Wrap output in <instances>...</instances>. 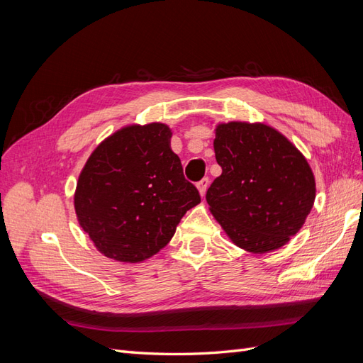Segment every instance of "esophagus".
I'll return each instance as SVG.
<instances>
[{
  "label": "esophagus",
  "mask_w": 363,
  "mask_h": 363,
  "mask_svg": "<svg viewBox=\"0 0 363 363\" xmlns=\"http://www.w3.org/2000/svg\"><path fill=\"white\" fill-rule=\"evenodd\" d=\"M196 188H199L200 195L204 196V194H206V191H207V188H208V177H204V179H201L199 183H196Z\"/></svg>",
  "instance_id": "34e87169"
}]
</instances>
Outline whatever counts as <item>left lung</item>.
Segmentation results:
<instances>
[{
	"instance_id": "left-lung-1",
	"label": "left lung",
	"mask_w": 363,
	"mask_h": 363,
	"mask_svg": "<svg viewBox=\"0 0 363 363\" xmlns=\"http://www.w3.org/2000/svg\"><path fill=\"white\" fill-rule=\"evenodd\" d=\"M213 147L223 174L206 200L216 221L247 251L283 247L312 211L315 179L309 163L265 124H219Z\"/></svg>"
}]
</instances>
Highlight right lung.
Masks as SVG:
<instances>
[{
    "label": "right lung",
    "mask_w": 363,
    "mask_h": 363,
    "mask_svg": "<svg viewBox=\"0 0 363 363\" xmlns=\"http://www.w3.org/2000/svg\"><path fill=\"white\" fill-rule=\"evenodd\" d=\"M168 125H128L103 140L77 183L75 213L104 256L136 263L156 255L201 201L169 147Z\"/></svg>",
    "instance_id": "add662e5"
}]
</instances>
